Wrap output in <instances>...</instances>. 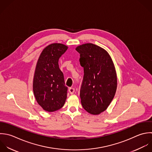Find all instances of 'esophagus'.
Segmentation results:
<instances>
[{"label":"esophagus","mask_w":152,"mask_h":152,"mask_svg":"<svg viewBox=\"0 0 152 152\" xmlns=\"http://www.w3.org/2000/svg\"><path fill=\"white\" fill-rule=\"evenodd\" d=\"M75 91V88H70L69 89V92H70V94H74Z\"/></svg>","instance_id":"1"}]
</instances>
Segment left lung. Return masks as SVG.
Segmentation results:
<instances>
[{
  "instance_id": "1",
  "label": "left lung",
  "mask_w": 152,
  "mask_h": 152,
  "mask_svg": "<svg viewBox=\"0 0 152 152\" xmlns=\"http://www.w3.org/2000/svg\"><path fill=\"white\" fill-rule=\"evenodd\" d=\"M84 76L80 96L83 108L98 115L107 110L117 90V78L113 60L104 48L87 43L76 48Z\"/></svg>"
}]
</instances>
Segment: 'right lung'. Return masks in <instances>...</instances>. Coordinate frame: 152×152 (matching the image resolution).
I'll use <instances>...</instances> for the list:
<instances>
[{
    "instance_id": "add662e5",
    "label": "right lung",
    "mask_w": 152,
    "mask_h": 152,
    "mask_svg": "<svg viewBox=\"0 0 152 152\" xmlns=\"http://www.w3.org/2000/svg\"><path fill=\"white\" fill-rule=\"evenodd\" d=\"M68 47L54 43L47 46L38 60L33 80V91L38 104L48 112L57 111L64 105L67 87L58 66L60 57Z\"/></svg>"
}]
</instances>
